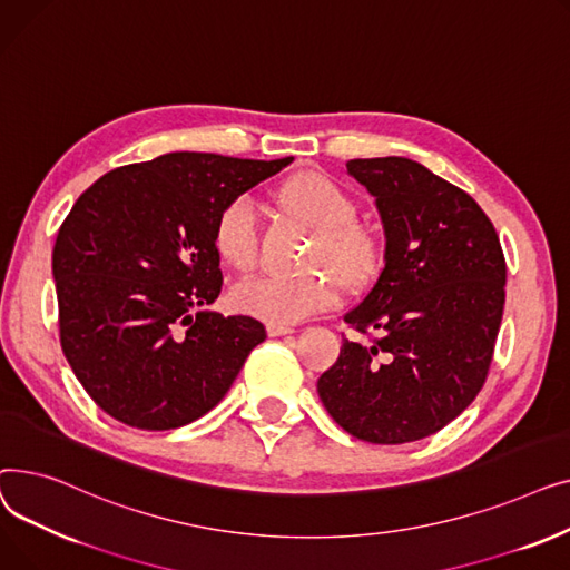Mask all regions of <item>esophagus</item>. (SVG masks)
<instances>
[{"mask_svg":"<svg viewBox=\"0 0 570 570\" xmlns=\"http://www.w3.org/2000/svg\"><path fill=\"white\" fill-rule=\"evenodd\" d=\"M293 327L284 325V323H267V335L269 337H282V335H291Z\"/></svg>","mask_w":570,"mask_h":570,"instance_id":"obj_1","label":"esophagus"}]
</instances>
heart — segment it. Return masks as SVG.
Returning a JSON list of instances; mask_svg holds the SVG:
<instances>
[{"label":"heart","instance_id":"1","mask_svg":"<svg viewBox=\"0 0 570 570\" xmlns=\"http://www.w3.org/2000/svg\"><path fill=\"white\" fill-rule=\"evenodd\" d=\"M279 209L314 228L297 277H265L237 286L233 303L239 312L269 321L295 323L340 303L342 288L367 291L381 275L385 247L379 228L357 215L355 196L321 170H301L275 191ZM209 245L222 265L249 275L258 265V224L247 198H233L217 213Z\"/></svg>","mask_w":570,"mask_h":570}]
</instances>
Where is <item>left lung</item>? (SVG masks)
<instances>
[{
    "mask_svg": "<svg viewBox=\"0 0 570 570\" xmlns=\"http://www.w3.org/2000/svg\"><path fill=\"white\" fill-rule=\"evenodd\" d=\"M376 198L385 265L344 321L337 363L318 397L333 421L370 443L443 430L485 385L505 303L499 235L466 191L404 157L351 159Z\"/></svg>",
    "mask_w": 570,
    "mask_h": 570,
    "instance_id": "8db88e82",
    "label": "left lung"
}]
</instances>
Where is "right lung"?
I'll list each match as a JSON object with an SVG mask.
<instances>
[{
	"mask_svg": "<svg viewBox=\"0 0 570 570\" xmlns=\"http://www.w3.org/2000/svg\"><path fill=\"white\" fill-rule=\"evenodd\" d=\"M291 161L170 153L101 175L73 203L52 249L59 342L115 421L194 423L267 337L252 316L205 309L224 284L209 230L222 205Z\"/></svg>",
	"mask_w": 570,
	"mask_h": 570,
	"instance_id": "1",
	"label": "right lung"
}]
</instances>
